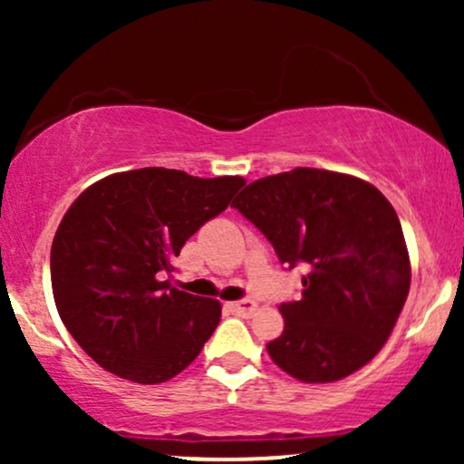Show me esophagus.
I'll return each mask as SVG.
<instances>
[{"label":"esophagus","instance_id":"esophagus-1","mask_svg":"<svg viewBox=\"0 0 464 464\" xmlns=\"http://www.w3.org/2000/svg\"><path fill=\"white\" fill-rule=\"evenodd\" d=\"M228 307H231V312L239 314V316H250V314L255 312V307H257V303L250 301V299H242L236 303H228Z\"/></svg>","mask_w":464,"mask_h":464}]
</instances>
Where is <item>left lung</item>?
I'll return each instance as SVG.
<instances>
[{
  "instance_id": "8db88e82",
  "label": "left lung",
  "mask_w": 464,
  "mask_h": 464,
  "mask_svg": "<svg viewBox=\"0 0 464 464\" xmlns=\"http://www.w3.org/2000/svg\"><path fill=\"white\" fill-rule=\"evenodd\" d=\"M236 209L279 262L305 264L301 299L281 303L284 332L266 344L305 384L343 380L377 355L410 290L401 225L380 189L349 174L296 168L250 183Z\"/></svg>"
}]
</instances>
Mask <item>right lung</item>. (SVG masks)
I'll list each match as a JSON object with an SVG mask.
<instances>
[{
    "label": "right lung",
    "instance_id": "right-lung-1",
    "mask_svg": "<svg viewBox=\"0 0 464 464\" xmlns=\"http://www.w3.org/2000/svg\"><path fill=\"white\" fill-rule=\"evenodd\" d=\"M244 183L141 168L111 174L73 200L52 242V292L89 358L137 384H161L196 360L220 323V303L159 275L172 273L183 244Z\"/></svg>",
    "mask_w": 464,
    "mask_h": 464
}]
</instances>
